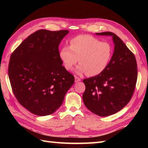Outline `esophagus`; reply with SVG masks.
Masks as SVG:
<instances>
[{"label":"esophagus","instance_id":"esophagus-1","mask_svg":"<svg viewBox=\"0 0 148 148\" xmlns=\"http://www.w3.org/2000/svg\"><path fill=\"white\" fill-rule=\"evenodd\" d=\"M75 81L76 83H77V82H78L81 81V79H80L78 77H75Z\"/></svg>","mask_w":148,"mask_h":148}]
</instances>
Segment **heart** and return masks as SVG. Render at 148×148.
I'll return each mask as SVG.
<instances>
[{
  "label": "heart",
  "instance_id": "1",
  "mask_svg": "<svg viewBox=\"0 0 148 148\" xmlns=\"http://www.w3.org/2000/svg\"><path fill=\"white\" fill-rule=\"evenodd\" d=\"M112 56V47L107 42L88 34L78 35L70 41V46L62 47L59 56L65 68L73 69L79 59L77 72L89 77L100 75L108 66Z\"/></svg>",
  "mask_w": 148,
  "mask_h": 148
}]
</instances>
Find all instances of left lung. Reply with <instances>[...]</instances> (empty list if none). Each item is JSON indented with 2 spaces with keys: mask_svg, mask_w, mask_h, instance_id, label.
<instances>
[{
  "mask_svg": "<svg viewBox=\"0 0 148 148\" xmlns=\"http://www.w3.org/2000/svg\"><path fill=\"white\" fill-rule=\"evenodd\" d=\"M96 34L112 36L114 52L102 73L83 79L86 89L83 99L92 113L106 117L118 112L131 100L137 81V64L135 55L117 35L111 32Z\"/></svg>",
  "mask_w": 148,
  "mask_h": 148,
  "instance_id": "obj_1",
  "label": "left lung"
}]
</instances>
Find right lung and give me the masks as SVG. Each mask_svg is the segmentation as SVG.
<instances>
[{
	"mask_svg": "<svg viewBox=\"0 0 148 148\" xmlns=\"http://www.w3.org/2000/svg\"><path fill=\"white\" fill-rule=\"evenodd\" d=\"M69 30L40 29L25 39L10 58L8 73L17 101L32 114L59 108L75 78L62 66L59 46Z\"/></svg>",
	"mask_w": 148,
	"mask_h": 148,
	"instance_id": "right-lung-1",
	"label": "right lung"
}]
</instances>
